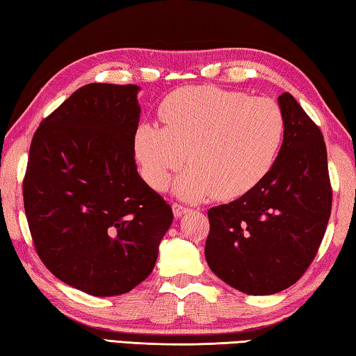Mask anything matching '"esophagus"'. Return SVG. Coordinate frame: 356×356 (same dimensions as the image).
Instances as JSON below:
<instances>
[{
  "mask_svg": "<svg viewBox=\"0 0 356 356\" xmlns=\"http://www.w3.org/2000/svg\"><path fill=\"white\" fill-rule=\"evenodd\" d=\"M188 212H190V209L182 206V204H179V202L172 204V213H174V216H176V218H180V216L188 213Z\"/></svg>",
  "mask_w": 356,
  "mask_h": 356,
  "instance_id": "1",
  "label": "esophagus"
}]
</instances>
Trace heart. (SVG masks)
Here are the masks:
<instances>
[{
    "label": "heart",
    "instance_id": "b5f03b06",
    "mask_svg": "<svg viewBox=\"0 0 356 356\" xmlns=\"http://www.w3.org/2000/svg\"><path fill=\"white\" fill-rule=\"evenodd\" d=\"M160 118L163 127H138L135 156L155 190L166 188L186 160L176 191L190 201L251 191L272 170L286 131L276 102L218 86L177 89L163 100Z\"/></svg>",
    "mask_w": 356,
    "mask_h": 356
}]
</instances>
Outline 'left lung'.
Segmentation results:
<instances>
[{
  "label": "left lung",
  "instance_id": "left-lung-1",
  "mask_svg": "<svg viewBox=\"0 0 356 356\" xmlns=\"http://www.w3.org/2000/svg\"><path fill=\"white\" fill-rule=\"evenodd\" d=\"M278 102L286 131L272 170L238 200L207 212L209 267L248 295L295 284L314 261L331 213L322 131L291 94Z\"/></svg>",
  "mask_w": 356,
  "mask_h": 356
}]
</instances>
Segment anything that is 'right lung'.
<instances>
[{
	"label": "right lung",
	"mask_w": 356,
	"mask_h": 356,
	"mask_svg": "<svg viewBox=\"0 0 356 356\" xmlns=\"http://www.w3.org/2000/svg\"><path fill=\"white\" fill-rule=\"evenodd\" d=\"M136 84H86L42 120L23 179L35 252L94 297L130 292L154 270L172 209L136 171Z\"/></svg>",
	"instance_id": "obj_1"
}]
</instances>
